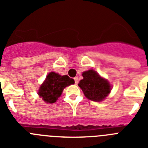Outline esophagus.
<instances>
[{
	"label": "esophagus",
	"mask_w": 148,
	"mask_h": 148,
	"mask_svg": "<svg viewBox=\"0 0 148 148\" xmlns=\"http://www.w3.org/2000/svg\"><path fill=\"white\" fill-rule=\"evenodd\" d=\"M74 81H75V84H78V77H75V78H74Z\"/></svg>",
	"instance_id": "1"
}]
</instances>
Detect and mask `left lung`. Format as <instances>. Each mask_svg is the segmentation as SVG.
<instances>
[{
	"instance_id": "8db88e82",
	"label": "left lung",
	"mask_w": 148,
	"mask_h": 148,
	"mask_svg": "<svg viewBox=\"0 0 148 148\" xmlns=\"http://www.w3.org/2000/svg\"><path fill=\"white\" fill-rule=\"evenodd\" d=\"M83 79L78 86L86 97L94 101H101L110 92L111 86L107 79L99 75L93 70H89L82 73Z\"/></svg>"
}]
</instances>
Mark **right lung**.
Segmentation results:
<instances>
[{
  "label": "right lung",
  "mask_w": 148,
  "mask_h": 148,
  "mask_svg": "<svg viewBox=\"0 0 148 148\" xmlns=\"http://www.w3.org/2000/svg\"><path fill=\"white\" fill-rule=\"evenodd\" d=\"M74 83V80L68 75H61L55 72H51L40 85L38 93L46 103L52 104L58 100L65 87Z\"/></svg>",
  "instance_id": "obj_1"
}]
</instances>
